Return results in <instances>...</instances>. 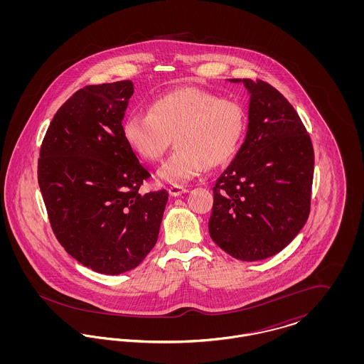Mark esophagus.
<instances>
[{
  "label": "esophagus",
  "instance_id": "1",
  "mask_svg": "<svg viewBox=\"0 0 364 364\" xmlns=\"http://www.w3.org/2000/svg\"><path fill=\"white\" fill-rule=\"evenodd\" d=\"M186 192H188V188H186V187H183V186H171L169 187V193L172 195V196H180V195H183V193H186Z\"/></svg>",
  "mask_w": 364,
  "mask_h": 364
}]
</instances>
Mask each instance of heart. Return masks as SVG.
<instances>
[{
  "instance_id": "1",
  "label": "heart",
  "mask_w": 364,
  "mask_h": 364,
  "mask_svg": "<svg viewBox=\"0 0 364 364\" xmlns=\"http://www.w3.org/2000/svg\"><path fill=\"white\" fill-rule=\"evenodd\" d=\"M245 131L242 106L195 87H181L156 98L147 113H132L122 125L128 146L140 158L156 162L176 151L158 171L164 181L183 184L206 166L226 164L236 154Z\"/></svg>"
}]
</instances>
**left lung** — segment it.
Instances as JSON below:
<instances>
[{
	"label": "left lung",
	"instance_id": "8db88e82",
	"mask_svg": "<svg viewBox=\"0 0 364 364\" xmlns=\"http://www.w3.org/2000/svg\"><path fill=\"white\" fill-rule=\"evenodd\" d=\"M242 82L251 94L245 140L213 187L208 232L236 259L276 255L304 226L311 208L314 149L288 100L269 83Z\"/></svg>",
	"mask_w": 364,
	"mask_h": 364
}]
</instances>
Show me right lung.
<instances>
[{
  "instance_id": "right-lung-1",
  "label": "right lung",
  "mask_w": 364,
  "mask_h": 364,
  "mask_svg": "<svg viewBox=\"0 0 364 364\" xmlns=\"http://www.w3.org/2000/svg\"><path fill=\"white\" fill-rule=\"evenodd\" d=\"M131 80L77 90L54 114L38 158L53 232L72 258L122 274L156 245L168 191L140 195L151 176L122 135Z\"/></svg>"
}]
</instances>
